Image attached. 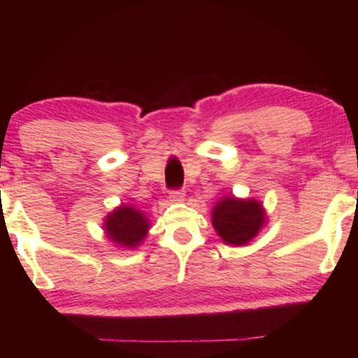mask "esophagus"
I'll list each match as a JSON object with an SVG mask.
<instances>
[{
    "mask_svg": "<svg viewBox=\"0 0 358 358\" xmlns=\"http://www.w3.org/2000/svg\"><path fill=\"white\" fill-rule=\"evenodd\" d=\"M185 196H186V194H185L183 189L171 191V202H183Z\"/></svg>",
    "mask_w": 358,
    "mask_h": 358,
    "instance_id": "obj_1",
    "label": "esophagus"
}]
</instances>
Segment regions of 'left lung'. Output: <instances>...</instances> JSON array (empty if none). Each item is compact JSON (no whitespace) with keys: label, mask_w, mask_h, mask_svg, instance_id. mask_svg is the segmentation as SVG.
<instances>
[{"label":"left lung","mask_w":358,"mask_h":358,"mask_svg":"<svg viewBox=\"0 0 358 358\" xmlns=\"http://www.w3.org/2000/svg\"><path fill=\"white\" fill-rule=\"evenodd\" d=\"M211 222L224 243L241 246L250 243L260 232L266 215L256 199H237L230 194L213 207Z\"/></svg>","instance_id":"1"}]
</instances>
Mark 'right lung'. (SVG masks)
Masks as SVG:
<instances>
[{"label": "right lung", "mask_w": 358, "mask_h": 358, "mask_svg": "<svg viewBox=\"0 0 358 358\" xmlns=\"http://www.w3.org/2000/svg\"><path fill=\"white\" fill-rule=\"evenodd\" d=\"M150 222L134 205H120L104 220L106 237L113 245L132 250L147 237Z\"/></svg>", "instance_id": "1"}]
</instances>
